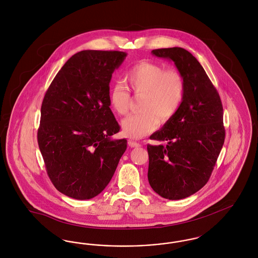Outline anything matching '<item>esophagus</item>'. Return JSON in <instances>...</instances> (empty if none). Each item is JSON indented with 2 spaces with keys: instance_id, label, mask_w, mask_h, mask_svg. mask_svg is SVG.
<instances>
[{
  "instance_id": "1",
  "label": "esophagus",
  "mask_w": 258,
  "mask_h": 258,
  "mask_svg": "<svg viewBox=\"0 0 258 258\" xmlns=\"http://www.w3.org/2000/svg\"><path fill=\"white\" fill-rule=\"evenodd\" d=\"M127 143H128V146L132 148H138L141 146L138 142H135V141H134V140H131V139L127 141Z\"/></svg>"
}]
</instances>
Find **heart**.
<instances>
[{"mask_svg": "<svg viewBox=\"0 0 258 258\" xmlns=\"http://www.w3.org/2000/svg\"><path fill=\"white\" fill-rule=\"evenodd\" d=\"M124 79L135 95H143L139 103L141 111L130 115L122 123L123 134L131 138H141L154 132L160 120L168 121L183 102L184 77L175 69L164 70L159 63L140 61L125 74ZM109 100L119 115L128 112L131 96L122 84L111 89Z\"/></svg>", "mask_w": 258, "mask_h": 258, "instance_id": "obj_1", "label": "heart"}]
</instances>
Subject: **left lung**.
Here are the masks:
<instances>
[{
	"label": "left lung",
	"instance_id": "obj_1",
	"mask_svg": "<svg viewBox=\"0 0 258 258\" xmlns=\"http://www.w3.org/2000/svg\"><path fill=\"white\" fill-rule=\"evenodd\" d=\"M152 53L172 60L184 77L180 108L150 136L167 145H147L149 184L160 197L178 200L196 194L211 177L225 138L223 108L217 89L191 53L181 47Z\"/></svg>",
	"mask_w": 258,
	"mask_h": 258
}]
</instances>
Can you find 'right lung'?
Here are the masks:
<instances>
[{"label": "right lung", "instance_id": "right-lung-1", "mask_svg": "<svg viewBox=\"0 0 258 258\" xmlns=\"http://www.w3.org/2000/svg\"><path fill=\"white\" fill-rule=\"evenodd\" d=\"M126 53L83 50L62 66L42 100L37 142L54 186L85 200L110 182L126 149L110 107L109 83Z\"/></svg>", "mask_w": 258, "mask_h": 258}]
</instances>
